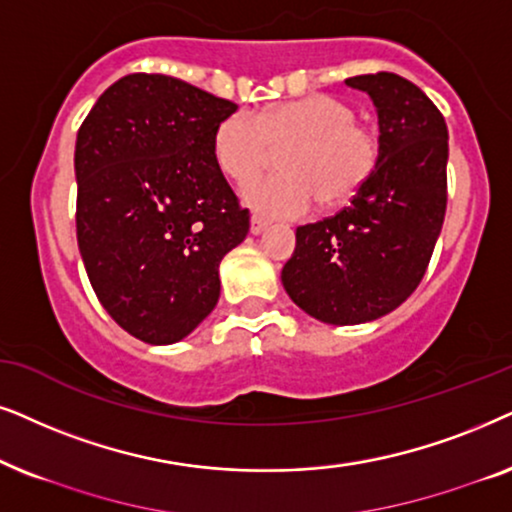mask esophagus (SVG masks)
<instances>
[{
  "label": "esophagus",
  "mask_w": 512,
  "mask_h": 512,
  "mask_svg": "<svg viewBox=\"0 0 512 512\" xmlns=\"http://www.w3.org/2000/svg\"><path fill=\"white\" fill-rule=\"evenodd\" d=\"M269 227V222L267 220H264V217H260V215H252L250 217V234H262V231L264 229H267Z\"/></svg>",
  "instance_id": "34e87169"
}]
</instances>
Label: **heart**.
<instances>
[{
  "label": "heart",
  "instance_id": "obj_1",
  "mask_svg": "<svg viewBox=\"0 0 512 512\" xmlns=\"http://www.w3.org/2000/svg\"><path fill=\"white\" fill-rule=\"evenodd\" d=\"M286 149L284 173L250 183L245 201L269 217H299L339 208L363 192L381 159L374 128L356 121L346 102L330 95L278 102L257 114L234 112L213 133L215 163L229 180L249 182Z\"/></svg>",
  "mask_w": 512,
  "mask_h": 512
}]
</instances>
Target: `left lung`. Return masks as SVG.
Wrapping results in <instances>:
<instances>
[{"label": "left lung", "mask_w": 512, "mask_h": 512, "mask_svg": "<svg viewBox=\"0 0 512 512\" xmlns=\"http://www.w3.org/2000/svg\"><path fill=\"white\" fill-rule=\"evenodd\" d=\"M346 84L370 95L381 159L363 192L337 215L297 227L283 288L309 316L356 325L417 290L447 210V124L433 100L393 72Z\"/></svg>", "instance_id": "left-lung-1"}]
</instances>
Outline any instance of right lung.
<instances>
[{
    "label": "right lung",
    "mask_w": 512,
    "mask_h": 512,
    "mask_svg": "<svg viewBox=\"0 0 512 512\" xmlns=\"http://www.w3.org/2000/svg\"><path fill=\"white\" fill-rule=\"evenodd\" d=\"M238 109L168 74L112 84L77 133V243L105 311L145 344L187 337L220 299L250 213L213 156Z\"/></svg>",
    "instance_id": "add662e5"
}]
</instances>
